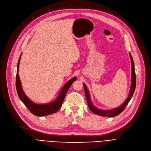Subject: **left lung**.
Returning a JSON list of instances; mask_svg holds the SVG:
<instances>
[{"label":"left lung","instance_id":"left-lung-1","mask_svg":"<svg viewBox=\"0 0 151 151\" xmlns=\"http://www.w3.org/2000/svg\"><path fill=\"white\" fill-rule=\"evenodd\" d=\"M130 56V59H131V63H132V82H131V87H130V92L129 94L128 98L126 99V100L123 103V104L114 109H110V110H104V109H100L99 108H97L96 107H95L92 104V103L91 100V97L89 96V91L87 88V86L84 83H83L84 86V91H85V95H86V97L87 101H88V105L89 108V109L91 110V111L94 114L101 116H105V117H114L117 115L121 113H122L126 106L128 105L129 102L131 100L133 94L134 92V90H135L136 88V75H135V71H134V62L132 58V56L130 53H129Z\"/></svg>","mask_w":151,"mask_h":151}]
</instances>
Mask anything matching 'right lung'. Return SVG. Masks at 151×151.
<instances>
[{
  "instance_id": "add662e5",
  "label": "right lung",
  "mask_w": 151,
  "mask_h": 151,
  "mask_svg": "<svg viewBox=\"0 0 151 151\" xmlns=\"http://www.w3.org/2000/svg\"><path fill=\"white\" fill-rule=\"evenodd\" d=\"M21 55L19 57L18 66H17V77H16V88L18 96L25 106L29 109L30 111L37 116H44L46 115H49L51 114H53L56 113L61 108L63 100L67 93L68 89L70 88V86L74 81L77 80L76 77H73L63 87L60 92L59 93L57 99L49 103V104H37L33 102L31 100H30L23 92L22 89V86L20 81V79L18 75L19 70V65L21 59Z\"/></svg>"
}]
</instances>
